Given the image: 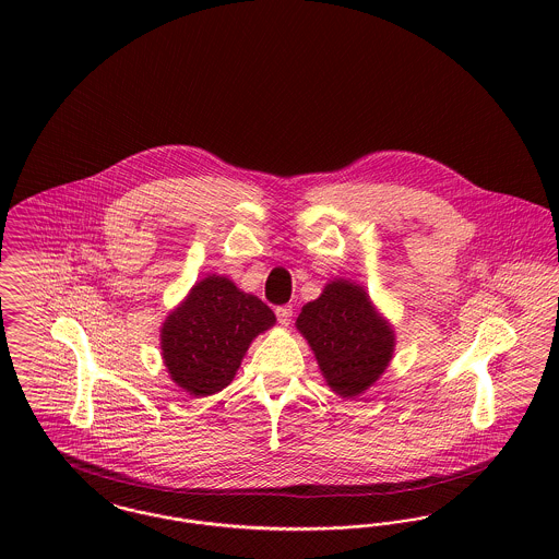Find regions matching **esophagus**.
<instances>
[{
	"mask_svg": "<svg viewBox=\"0 0 559 559\" xmlns=\"http://www.w3.org/2000/svg\"><path fill=\"white\" fill-rule=\"evenodd\" d=\"M293 317V306H278L276 308V319L281 324H289Z\"/></svg>",
	"mask_w": 559,
	"mask_h": 559,
	"instance_id": "obj_1",
	"label": "esophagus"
}]
</instances>
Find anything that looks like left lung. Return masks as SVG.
<instances>
[{"label": "left lung", "instance_id": "1", "mask_svg": "<svg viewBox=\"0 0 559 559\" xmlns=\"http://www.w3.org/2000/svg\"><path fill=\"white\" fill-rule=\"evenodd\" d=\"M295 324L314 349L326 383L344 399L374 383L394 352V333L365 289L342 278L306 304Z\"/></svg>", "mask_w": 559, "mask_h": 559}]
</instances>
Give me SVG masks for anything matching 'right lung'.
I'll use <instances>...</instances> for the list:
<instances>
[{"instance_id":"add662e5","label":"right lung","mask_w":559,"mask_h":559,"mask_svg":"<svg viewBox=\"0 0 559 559\" xmlns=\"http://www.w3.org/2000/svg\"><path fill=\"white\" fill-rule=\"evenodd\" d=\"M274 312L224 276H207L160 329V349L171 379L192 396L224 390L237 374L255 335L274 324Z\"/></svg>"}]
</instances>
